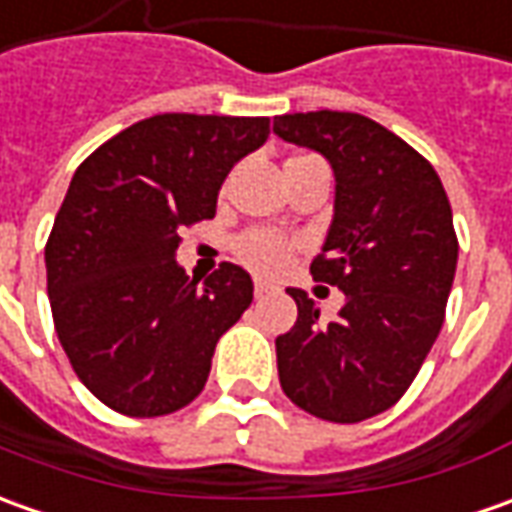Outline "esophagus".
<instances>
[{
	"mask_svg": "<svg viewBox=\"0 0 512 512\" xmlns=\"http://www.w3.org/2000/svg\"><path fill=\"white\" fill-rule=\"evenodd\" d=\"M271 291H274V285L263 283V280H257V283H255V297H257V300H263V297H266V294H271Z\"/></svg>",
	"mask_w": 512,
	"mask_h": 512,
	"instance_id": "1",
	"label": "esophagus"
}]
</instances>
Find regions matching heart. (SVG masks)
Masks as SVG:
<instances>
[{
	"instance_id": "heart-1",
	"label": "heart",
	"mask_w": 512,
	"mask_h": 512,
	"mask_svg": "<svg viewBox=\"0 0 512 512\" xmlns=\"http://www.w3.org/2000/svg\"><path fill=\"white\" fill-rule=\"evenodd\" d=\"M235 257L257 274H280L294 257V241L274 229H249L235 241Z\"/></svg>"
}]
</instances>
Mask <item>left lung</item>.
Segmentation results:
<instances>
[{"mask_svg":"<svg viewBox=\"0 0 512 512\" xmlns=\"http://www.w3.org/2000/svg\"><path fill=\"white\" fill-rule=\"evenodd\" d=\"M274 134L333 168V221L311 274L344 291L325 322L288 288L300 314L274 342L280 387L314 417L358 423L401 401L443 328L460 252L451 204L429 159L370 117L283 114Z\"/></svg>","mask_w":512,"mask_h":512,"instance_id":"obj_1","label":"left lung"}]
</instances>
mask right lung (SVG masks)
<instances>
[{"mask_svg":"<svg viewBox=\"0 0 512 512\" xmlns=\"http://www.w3.org/2000/svg\"><path fill=\"white\" fill-rule=\"evenodd\" d=\"M269 131V117L156 114L75 170L44 249L47 294L72 370L114 412L159 417L198 398L215 344L252 305L241 266L198 283L176 249Z\"/></svg>","mask_w":512,"mask_h":512,"instance_id":"1","label":"right lung"}]
</instances>
